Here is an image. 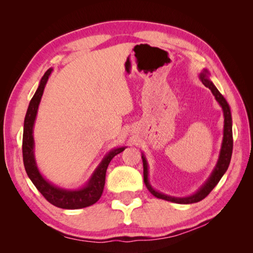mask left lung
Segmentation results:
<instances>
[{
  "instance_id": "1",
  "label": "left lung",
  "mask_w": 253,
  "mask_h": 253,
  "mask_svg": "<svg viewBox=\"0 0 253 253\" xmlns=\"http://www.w3.org/2000/svg\"><path fill=\"white\" fill-rule=\"evenodd\" d=\"M201 80L205 86L209 87L212 91V94L215 97L218 103L220 104L221 108H223L224 111V117H225V125H224V139H223V144H221V150H220V154H219V159L218 163L216 165V168L214 169L212 175L210 176V178L208 179L205 185L201 188L200 191L193 195H191L189 197H183V198H177V197H171L165 194H162L157 192L154 189H153L150 183L148 181V165H147V160L141 156L142 158V163H143V181L145 187L148 188L150 192L154 195L157 198H160V200H165L168 202H172V203H177V204H193L201 202L202 200L208 195L211 191L214 189L220 178L223 177V175L227 171L229 164H230L231 160V155H232V149H233V136H232V118H231V113L230 109H229V105L227 101L225 100V98L223 97L218 89L214 86V84L208 79L206 74L201 75Z\"/></svg>"
}]
</instances>
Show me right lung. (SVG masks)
Masks as SVG:
<instances>
[{
	"mask_svg": "<svg viewBox=\"0 0 253 253\" xmlns=\"http://www.w3.org/2000/svg\"><path fill=\"white\" fill-rule=\"evenodd\" d=\"M51 70H48L41 79L40 85L38 87L34 97L30 100L29 106L27 109L25 119H24V131H23V143H22V153H23V163L26 173L30 180L33 181L36 188L44 196L45 200L49 202L51 205L62 209H81L85 207L94 205L101 197L104 183H105V174L108 166L111 163L114 156L125 150V148L115 149L110 152L102 163L99 165L98 169L95 171L94 175L91 176L87 185L77 191H67L63 189H59L53 187L48 181L45 180L42 175L38 171L34 157V137H33V126L36 119V115L39 106L41 97L43 95V90L46 82L48 80Z\"/></svg>",
	"mask_w": 253,
	"mask_h": 253,
	"instance_id": "right-lung-1",
	"label": "right lung"
}]
</instances>
